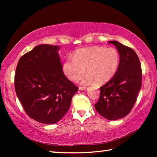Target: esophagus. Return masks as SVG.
Listing matches in <instances>:
<instances>
[{
    "instance_id": "1",
    "label": "esophagus",
    "mask_w": 157,
    "mask_h": 157,
    "mask_svg": "<svg viewBox=\"0 0 157 157\" xmlns=\"http://www.w3.org/2000/svg\"><path fill=\"white\" fill-rule=\"evenodd\" d=\"M85 89H86V87H78V90H80V91L85 90Z\"/></svg>"
}]
</instances>
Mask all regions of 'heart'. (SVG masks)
Segmentation results:
<instances>
[{"label":"heart","instance_id":"1","mask_svg":"<svg viewBox=\"0 0 157 157\" xmlns=\"http://www.w3.org/2000/svg\"><path fill=\"white\" fill-rule=\"evenodd\" d=\"M119 63L120 55L114 48L91 47L76 51L74 59H66L63 71L70 81H77L87 68L88 74L83 78L82 83L87 84L95 80L97 84L101 85L114 77Z\"/></svg>","mask_w":157,"mask_h":157}]
</instances>
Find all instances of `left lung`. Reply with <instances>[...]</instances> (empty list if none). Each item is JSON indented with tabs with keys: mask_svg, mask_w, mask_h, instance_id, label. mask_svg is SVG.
Instances as JSON below:
<instances>
[{
	"mask_svg": "<svg viewBox=\"0 0 157 157\" xmlns=\"http://www.w3.org/2000/svg\"><path fill=\"white\" fill-rule=\"evenodd\" d=\"M113 44L120 55L116 75L100 87V96L95 104L98 113L110 121L118 120L130 113L142 87V68L136 53L116 40Z\"/></svg>",
	"mask_w": 157,
	"mask_h": 157,
	"instance_id": "left-lung-1",
	"label": "left lung"
}]
</instances>
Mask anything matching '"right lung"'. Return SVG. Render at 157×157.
I'll return each mask as SVG.
<instances>
[{
    "label": "right lung",
    "instance_id": "obj_1",
    "mask_svg": "<svg viewBox=\"0 0 157 157\" xmlns=\"http://www.w3.org/2000/svg\"><path fill=\"white\" fill-rule=\"evenodd\" d=\"M60 47L39 44L21 56L16 68L15 89L26 114L46 124L58 122L69 110L78 87L66 77Z\"/></svg>",
    "mask_w": 157,
    "mask_h": 157
}]
</instances>
